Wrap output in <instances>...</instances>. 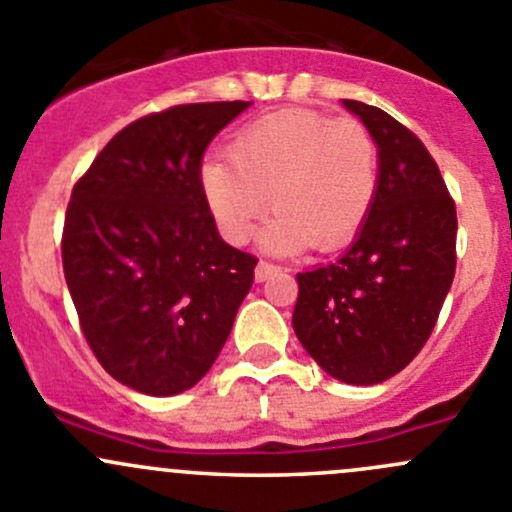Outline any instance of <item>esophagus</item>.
I'll return each instance as SVG.
<instances>
[{
    "label": "esophagus",
    "instance_id": "esophagus-1",
    "mask_svg": "<svg viewBox=\"0 0 512 512\" xmlns=\"http://www.w3.org/2000/svg\"><path fill=\"white\" fill-rule=\"evenodd\" d=\"M275 272H280V267L272 265V262H257V267H255V280H257V282H265L267 277H272V275H275Z\"/></svg>",
    "mask_w": 512,
    "mask_h": 512
}]
</instances>
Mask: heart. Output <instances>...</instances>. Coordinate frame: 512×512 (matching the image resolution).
Returning a JSON list of instances; mask_svg holds the SVG:
<instances>
[{"mask_svg":"<svg viewBox=\"0 0 512 512\" xmlns=\"http://www.w3.org/2000/svg\"><path fill=\"white\" fill-rule=\"evenodd\" d=\"M227 156L203 163L208 210L227 242L245 245L262 215L277 210L262 235L272 252L347 247L369 220L379 188V148L356 118L282 108L247 123Z\"/></svg>","mask_w":512,"mask_h":512,"instance_id":"heart-1","label":"heart"}]
</instances>
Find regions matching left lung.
I'll use <instances>...</instances> for the list:
<instances>
[{
	"instance_id": "8db88e82",
	"label": "left lung",
	"mask_w": 512,
	"mask_h": 512,
	"mask_svg": "<svg viewBox=\"0 0 512 512\" xmlns=\"http://www.w3.org/2000/svg\"><path fill=\"white\" fill-rule=\"evenodd\" d=\"M379 148L369 220L337 262L297 275L292 327L334 379L371 386L399 374L436 327L456 275V203L436 160L396 118L344 98Z\"/></svg>"
}]
</instances>
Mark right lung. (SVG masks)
Segmentation results:
<instances>
[{
	"label": "right lung",
	"mask_w": 512,
	"mask_h": 512,
	"mask_svg": "<svg viewBox=\"0 0 512 512\" xmlns=\"http://www.w3.org/2000/svg\"><path fill=\"white\" fill-rule=\"evenodd\" d=\"M250 101L183 103L128 123L71 190L61 260L81 332L123 386L173 396L230 337L257 257L218 235L200 183L208 143Z\"/></svg>",
	"instance_id": "add662e5"
}]
</instances>
